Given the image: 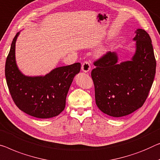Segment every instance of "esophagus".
Here are the masks:
<instances>
[{
    "mask_svg": "<svg viewBox=\"0 0 160 160\" xmlns=\"http://www.w3.org/2000/svg\"><path fill=\"white\" fill-rule=\"evenodd\" d=\"M81 69H82V70L85 72H89V70H90V65L89 62L85 61L84 62L82 63V67H81Z\"/></svg>",
    "mask_w": 160,
    "mask_h": 160,
    "instance_id": "esophagus-1",
    "label": "esophagus"
}]
</instances>
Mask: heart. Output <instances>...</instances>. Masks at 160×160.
<instances>
[{
    "instance_id": "1",
    "label": "heart",
    "mask_w": 160,
    "mask_h": 160,
    "mask_svg": "<svg viewBox=\"0 0 160 160\" xmlns=\"http://www.w3.org/2000/svg\"><path fill=\"white\" fill-rule=\"evenodd\" d=\"M105 52H106V49L101 48L98 50V54L99 55H101V54H103L105 53Z\"/></svg>"
}]
</instances>
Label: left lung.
Masks as SVG:
<instances>
[{
  "mask_svg": "<svg viewBox=\"0 0 160 160\" xmlns=\"http://www.w3.org/2000/svg\"><path fill=\"white\" fill-rule=\"evenodd\" d=\"M137 50L132 60L118 63L115 52H107L95 60L91 71L97 106L103 113L121 117L144 105L153 83L156 59L149 35L136 32Z\"/></svg>",
  "mask_w": 160,
  "mask_h": 160,
  "instance_id": "8db88e82",
  "label": "left lung"
}]
</instances>
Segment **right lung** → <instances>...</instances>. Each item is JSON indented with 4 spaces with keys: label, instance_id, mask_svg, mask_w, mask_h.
I'll return each instance as SVG.
<instances>
[{
    "label": "right lung",
    "instance_id": "right-lung-1",
    "mask_svg": "<svg viewBox=\"0 0 160 160\" xmlns=\"http://www.w3.org/2000/svg\"><path fill=\"white\" fill-rule=\"evenodd\" d=\"M18 34L19 32L13 38L5 67L12 99L21 111L34 117L49 118L59 115L65 109L69 88L75 75L80 71V63L55 68L44 77L23 75L15 59Z\"/></svg>",
    "mask_w": 160,
    "mask_h": 160
}]
</instances>
